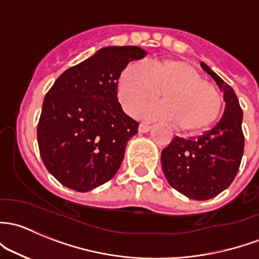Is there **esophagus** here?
<instances>
[{"instance_id": "obj_1", "label": "esophagus", "mask_w": 259, "mask_h": 259, "mask_svg": "<svg viewBox=\"0 0 259 259\" xmlns=\"http://www.w3.org/2000/svg\"><path fill=\"white\" fill-rule=\"evenodd\" d=\"M149 130H151V125L144 124V122L139 125V133H148Z\"/></svg>"}]
</instances>
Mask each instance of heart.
I'll use <instances>...</instances> for the list:
<instances>
[{"mask_svg":"<svg viewBox=\"0 0 259 259\" xmlns=\"http://www.w3.org/2000/svg\"><path fill=\"white\" fill-rule=\"evenodd\" d=\"M164 102L139 111L143 118L172 120L176 129L197 133L211 126L220 116L222 99L212 84L203 80L192 64L181 59H161L149 67L133 62L118 80V95L127 114L160 95Z\"/></svg>","mask_w":259,"mask_h":259,"instance_id":"b5f03b06","label":"heart"}]
</instances>
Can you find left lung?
<instances>
[{
    "instance_id": "left-lung-1",
    "label": "left lung",
    "mask_w": 259,
    "mask_h": 259,
    "mask_svg": "<svg viewBox=\"0 0 259 259\" xmlns=\"http://www.w3.org/2000/svg\"><path fill=\"white\" fill-rule=\"evenodd\" d=\"M201 67L223 92L222 118L197 139L174 138L161 152L162 171L170 186L200 201L214 197L232 184L244 149L243 111L237 95L207 64L201 62Z\"/></svg>"
}]
</instances>
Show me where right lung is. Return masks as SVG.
Here are the masks:
<instances>
[{
    "label": "right lung",
    "instance_id": "1",
    "mask_svg": "<svg viewBox=\"0 0 259 259\" xmlns=\"http://www.w3.org/2000/svg\"><path fill=\"white\" fill-rule=\"evenodd\" d=\"M146 52L135 46L102 48L62 73L46 94L38 121L39 154L68 189L87 192L113 178L139 122L118 102V80Z\"/></svg>",
    "mask_w": 259,
    "mask_h": 259
}]
</instances>
